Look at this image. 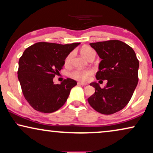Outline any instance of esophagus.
Returning a JSON list of instances; mask_svg holds the SVG:
<instances>
[{"label": "esophagus", "mask_w": 153, "mask_h": 153, "mask_svg": "<svg viewBox=\"0 0 153 153\" xmlns=\"http://www.w3.org/2000/svg\"><path fill=\"white\" fill-rule=\"evenodd\" d=\"M78 84L79 85H87V83H82V82H78Z\"/></svg>", "instance_id": "obj_1"}]
</instances>
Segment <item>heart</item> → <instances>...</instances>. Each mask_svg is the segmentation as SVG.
I'll return each mask as SVG.
<instances>
[{
    "label": "heart",
    "mask_w": 153,
    "mask_h": 153,
    "mask_svg": "<svg viewBox=\"0 0 153 153\" xmlns=\"http://www.w3.org/2000/svg\"><path fill=\"white\" fill-rule=\"evenodd\" d=\"M81 53L83 56V58L85 59H88L89 57L93 54H95L94 50L92 48L89 47H83L81 50ZM74 53L72 52L69 55L67 56L65 60V64L69 65L70 63L71 60H72ZM93 74V71L91 70H75L70 74V76L73 77L75 79L81 81H86L89 79Z\"/></svg>",
    "instance_id": "obj_1"
}]
</instances>
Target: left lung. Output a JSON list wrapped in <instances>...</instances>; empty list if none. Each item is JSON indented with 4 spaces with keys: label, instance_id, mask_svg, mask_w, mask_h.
I'll return each instance as SVG.
<instances>
[{
    "label": "left lung",
    "instance_id": "obj_1",
    "mask_svg": "<svg viewBox=\"0 0 153 153\" xmlns=\"http://www.w3.org/2000/svg\"><path fill=\"white\" fill-rule=\"evenodd\" d=\"M102 60L96 73L97 80H107L104 88L94 81L95 92L88 102L95 111L110 115L128 104L138 84L139 62L134 51L123 42L108 40L91 43Z\"/></svg>",
    "mask_w": 153,
    "mask_h": 153
}]
</instances>
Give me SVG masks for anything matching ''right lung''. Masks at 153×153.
I'll return each mask as SVG.
<instances>
[{
	"label": "right lung",
	"mask_w": 153,
	"mask_h": 153,
	"mask_svg": "<svg viewBox=\"0 0 153 153\" xmlns=\"http://www.w3.org/2000/svg\"><path fill=\"white\" fill-rule=\"evenodd\" d=\"M80 44L37 42L25 50L19 60L18 79L24 97L34 109L53 113L65 103L76 81L67 79L55 84L53 79Z\"/></svg>",
	"instance_id": "obj_1"
}]
</instances>
